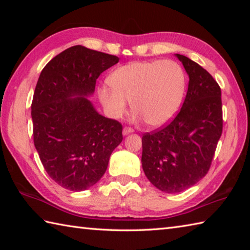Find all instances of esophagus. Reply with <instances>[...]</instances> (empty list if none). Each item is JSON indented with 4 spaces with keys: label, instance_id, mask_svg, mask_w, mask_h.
I'll list each match as a JSON object with an SVG mask.
<instances>
[{
    "label": "esophagus",
    "instance_id": "34e87169",
    "mask_svg": "<svg viewBox=\"0 0 250 250\" xmlns=\"http://www.w3.org/2000/svg\"><path fill=\"white\" fill-rule=\"evenodd\" d=\"M134 130L132 129V128H129V126H125L124 128V131H122V133H124V135H126V134H129V133H132V132H133Z\"/></svg>",
    "mask_w": 250,
    "mask_h": 250
}]
</instances>
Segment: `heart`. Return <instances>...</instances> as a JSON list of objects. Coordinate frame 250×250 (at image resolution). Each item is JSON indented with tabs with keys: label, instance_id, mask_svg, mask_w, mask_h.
Returning <instances> with one entry per match:
<instances>
[{
	"label": "heart",
	"instance_id": "heart-1",
	"mask_svg": "<svg viewBox=\"0 0 250 250\" xmlns=\"http://www.w3.org/2000/svg\"><path fill=\"white\" fill-rule=\"evenodd\" d=\"M111 87L100 89L101 102L113 118H120L133 100L137 118L161 126L171 121L186 91L184 70L174 61H142L120 66L109 78Z\"/></svg>",
	"mask_w": 250,
	"mask_h": 250
}]
</instances>
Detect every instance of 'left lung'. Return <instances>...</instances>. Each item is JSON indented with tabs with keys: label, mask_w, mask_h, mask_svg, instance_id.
I'll list each match as a JSON object with an SVG mask.
<instances>
[{
	"label": "left lung",
	"mask_w": 250,
	"mask_h": 250,
	"mask_svg": "<svg viewBox=\"0 0 250 250\" xmlns=\"http://www.w3.org/2000/svg\"><path fill=\"white\" fill-rule=\"evenodd\" d=\"M176 57L189 75L182 108L168 125L142 137L144 173L167 193L182 192L205 176L224 125L219 84L198 63Z\"/></svg>",
	"instance_id": "obj_1"
}]
</instances>
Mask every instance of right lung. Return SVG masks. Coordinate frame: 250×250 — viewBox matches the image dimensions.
I'll use <instances>...</instances> for the list:
<instances>
[{"label":"right lung","mask_w":250,"mask_h":250,"mask_svg":"<svg viewBox=\"0 0 250 250\" xmlns=\"http://www.w3.org/2000/svg\"><path fill=\"white\" fill-rule=\"evenodd\" d=\"M118 61L76 45L47 63L37 81L31 105L34 146L47 174L64 189L83 191L97 184L124 139L120 122L100 115L86 98Z\"/></svg>","instance_id":"add662e5"}]
</instances>
